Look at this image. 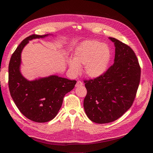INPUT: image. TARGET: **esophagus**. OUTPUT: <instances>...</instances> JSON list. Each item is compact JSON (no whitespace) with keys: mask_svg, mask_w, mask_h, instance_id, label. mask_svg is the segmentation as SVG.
Returning <instances> with one entry per match:
<instances>
[{"mask_svg":"<svg viewBox=\"0 0 153 153\" xmlns=\"http://www.w3.org/2000/svg\"><path fill=\"white\" fill-rule=\"evenodd\" d=\"M82 85H83V83H82L81 81H78V82H76V85H75V86H76V87H80V86H82Z\"/></svg>","mask_w":153,"mask_h":153,"instance_id":"34e87169","label":"esophagus"}]
</instances>
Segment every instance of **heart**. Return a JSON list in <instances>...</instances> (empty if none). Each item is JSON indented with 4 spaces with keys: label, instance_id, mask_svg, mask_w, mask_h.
Wrapping results in <instances>:
<instances>
[{
    "label": "heart",
    "instance_id": "1",
    "mask_svg": "<svg viewBox=\"0 0 153 153\" xmlns=\"http://www.w3.org/2000/svg\"><path fill=\"white\" fill-rule=\"evenodd\" d=\"M111 59L110 50L98 41L90 40L82 43L75 51L73 59L68 60L71 70L77 74L84 65V72L89 78H97L107 70Z\"/></svg>",
    "mask_w": 153,
    "mask_h": 153
}]
</instances>
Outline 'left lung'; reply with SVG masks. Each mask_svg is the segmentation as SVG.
<instances>
[{
  "label": "left lung",
  "instance_id": "left-lung-1",
  "mask_svg": "<svg viewBox=\"0 0 153 153\" xmlns=\"http://www.w3.org/2000/svg\"><path fill=\"white\" fill-rule=\"evenodd\" d=\"M108 38L115 48L114 64L103 75L84 81L85 112L98 124L113 122L129 109L140 80V68L133 50L117 39Z\"/></svg>",
  "mask_w": 153,
  "mask_h": 153
}]
</instances>
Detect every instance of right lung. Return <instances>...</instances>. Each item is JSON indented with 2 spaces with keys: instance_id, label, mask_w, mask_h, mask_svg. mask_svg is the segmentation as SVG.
<instances>
[{
  "instance_id": "right-lung-1",
  "label": "right lung",
  "mask_w": 153,
  "mask_h": 153,
  "mask_svg": "<svg viewBox=\"0 0 153 153\" xmlns=\"http://www.w3.org/2000/svg\"><path fill=\"white\" fill-rule=\"evenodd\" d=\"M50 35L33 34L18 45L9 64V89L15 105L27 118L36 123L52 120L61 108L63 98L76 83L57 75H50L29 80L20 71L21 54L29 41L45 38Z\"/></svg>"
}]
</instances>
